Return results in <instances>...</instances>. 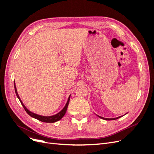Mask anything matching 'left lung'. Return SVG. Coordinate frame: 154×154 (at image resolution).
<instances>
[{
	"instance_id": "8db88e82",
	"label": "left lung",
	"mask_w": 154,
	"mask_h": 154,
	"mask_svg": "<svg viewBox=\"0 0 154 154\" xmlns=\"http://www.w3.org/2000/svg\"><path fill=\"white\" fill-rule=\"evenodd\" d=\"M128 114V112L127 113H126L125 114ZM97 116H98L99 118H101V119H105V120H115V119H118V118H121V117H122V116H119V117H118V118H103V117H101V116H98V115H97V114H96Z\"/></svg>"
}]
</instances>
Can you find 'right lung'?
Wrapping results in <instances>:
<instances>
[{"instance_id": "obj_1", "label": "right lung", "mask_w": 154, "mask_h": 154, "mask_svg": "<svg viewBox=\"0 0 154 154\" xmlns=\"http://www.w3.org/2000/svg\"><path fill=\"white\" fill-rule=\"evenodd\" d=\"M14 87H15V93H16V95H17V97L18 98V100H20L22 105L23 106V107H24V109H25L26 112L28 114L31 116V117L35 118L36 119L40 121V122H45V123H54V122H58V121L61 119L63 117V116L66 114L67 109V107H68V105H69V103L70 97H71V95L69 96V98L67 100V101L66 105H65V106L63 107V109L61 111L57 113V114L53 115V116H41V115H38V114H36L35 113L32 112H31L29 110L27 109L26 107V106L24 105V103H23V102L22 101V100L20 98L19 96H18V94L17 87H16V85H15V82H14Z\"/></svg>"}]
</instances>
